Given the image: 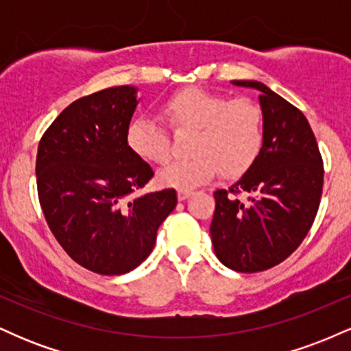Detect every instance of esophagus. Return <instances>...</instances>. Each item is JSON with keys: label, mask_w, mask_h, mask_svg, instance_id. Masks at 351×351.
Instances as JSON below:
<instances>
[{"label": "esophagus", "mask_w": 351, "mask_h": 351, "mask_svg": "<svg viewBox=\"0 0 351 351\" xmlns=\"http://www.w3.org/2000/svg\"><path fill=\"white\" fill-rule=\"evenodd\" d=\"M191 189H178V199L180 201H184L186 198H189L191 196Z\"/></svg>", "instance_id": "obj_1"}]
</instances>
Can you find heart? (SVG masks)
Listing matches in <instances>:
<instances>
[{
	"mask_svg": "<svg viewBox=\"0 0 351 351\" xmlns=\"http://www.w3.org/2000/svg\"><path fill=\"white\" fill-rule=\"evenodd\" d=\"M162 112L175 130L193 132L191 156L158 171L167 188L191 189L215 178L243 176L259 158L265 140L264 112L252 99H228L199 87H184L162 104ZM127 143L140 158L165 163L170 156L167 130L150 117H135L127 128Z\"/></svg>",
	"mask_w": 351,
	"mask_h": 351,
	"instance_id": "b5f03b06",
	"label": "heart"
}]
</instances>
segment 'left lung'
<instances>
[{
	"label": "left lung",
	"mask_w": 351,
	"mask_h": 351,
	"mask_svg": "<svg viewBox=\"0 0 351 351\" xmlns=\"http://www.w3.org/2000/svg\"><path fill=\"white\" fill-rule=\"evenodd\" d=\"M232 84L261 90L265 140L259 158L243 178L215 193L209 232L221 263L252 274L280 264L308 234L320 206L324 160L299 108L263 82Z\"/></svg>",
	"instance_id": "8db88e82"
}]
</instances>
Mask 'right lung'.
Here are the masks:
<instances>
[{
	"mask_svg": "<svg viewBox=\"0 0 351 351\" xmlns=\"http://www.w3.org/2000/svg\"><path fill=\"white\" fill-rule=\"evenodd\" d=\"M135 94V87L120 86L74 100L44 132L36 156L51 232L71 259L102 276L142 264L178 201L173 188L130 199L153 176L127 143Z\"/></svg>",
	"mask_w": 351,
	"mask_h": 351,
	"instance_id": "obj_1",
	"label": "right lung"
}]
</instances>
